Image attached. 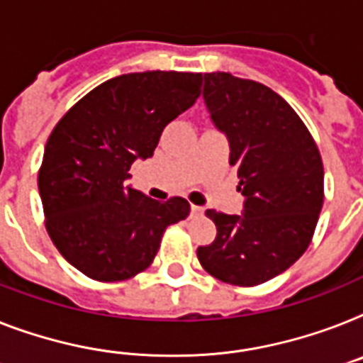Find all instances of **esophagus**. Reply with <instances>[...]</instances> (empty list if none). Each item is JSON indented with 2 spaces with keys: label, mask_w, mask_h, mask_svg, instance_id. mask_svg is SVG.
<instances>
[{
  "label": "esophagus",
  "mask_w": 363,
  "mask_h": 363,
  "mask_svg": "<svg viewBox=\"0 0 363 363\" xmlns=\"http://www.w3.org/2000/svg\"><path fill=\"white\" fill-rule=\"evenodd\" d=\"M191 213H193V215H202L203 209L200 208V206H191Z\"/></svg>",
  "instance_id": "1"
}]
</instances>
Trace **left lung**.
Returning <instances> with one entry per match:
<instances>
[{
  "label": "left lung",
  "instance_id": "1",
  "mask_svg": "<svg viewBox=\"0 0 363 363\" xmlns=\"http://www.w3.org/2000/svg\"><path fill=\"white\" fill-rule=\"evenodd\" d=\"M203 101L228 137L242 215L208 209L217 226L199 262L211 277L252 287L278 277L306 252L325 199L315 140L282 96L228 72L203 74Z\"/></svg>",
  "mask_w": 363,
  "mask_h": 363
}]
</instances>
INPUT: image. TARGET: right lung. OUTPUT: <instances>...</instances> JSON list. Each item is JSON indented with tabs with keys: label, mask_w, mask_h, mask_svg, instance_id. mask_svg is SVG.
I'll use <instances>...</instances> for the list:
<instances>
[{
	"label": "right lung",
	"mask_w": 363,
	"mask_h": 363,
	"mask_svg": "<svg viewBox=\"0 0 363 363\" xmlns=\"http://www.w3.org/2000/svg\"><path fill=\"white\" fill-rule=\"evenodd\" d=\"M202 74L135 72L101 83L53 128L38 170L46 230L70 265L98 282L150 267L164 230L191 211L185 199L157 202L125 185L164 125L193 106Z\"/></svg>",
	"instance_id": "add662e5"
}]
</instances>
